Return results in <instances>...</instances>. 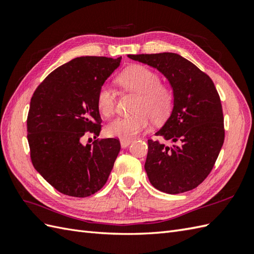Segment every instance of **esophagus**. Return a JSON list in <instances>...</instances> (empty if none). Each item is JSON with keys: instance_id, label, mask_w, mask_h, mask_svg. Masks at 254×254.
I'll use <instances>...</instances> for the list:
<instances>
[{"instance_id": "1", "label": "esophagus", "mask_w": 254, "mask_h": 254, "mask_svg": "<svg viewBox=\"0 0 254 254\" xmlns=\"http://www.w3.org/2000/svg\"><path fill=\"white\" fill-rule=\"evenodd\" d=\"M120 143H121V147L122 148H126V147H127L128 145L132 143V141H131V139H121Z\"/></svg>"}]
</instances>
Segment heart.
<instances>
[{"label": "heart", "mask_w": 254, "mask_h": 254, "mask_svg": "<svg viewBox=\"0 0 254 254\" xmlns=\"http://www.w3.org/2000/svg\"><path fill=\"white\" fill-rule=\"evenodd\" d=\"M122 87L138 95L132 116L117 118L108 124L107 134L111 137L132 139L149 126V117L161 121L169 115L174 94L165 84L160 83L159 75L144 65H133L118 76ZM97 106L102 116L110 117L115 112L116 93L110 86L102 85L97 94Z\"/></svg>", "instance_id": "1"}]
</instances>
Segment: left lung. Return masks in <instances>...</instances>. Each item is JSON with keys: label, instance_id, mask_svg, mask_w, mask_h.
<instances>
[{"label": "left lung", "instance_id": "left-lung-1", "mask_svg": "<svg viewBox=\"0 0 254 254\" xmlns=\"http://www.w3.org/2000/svg\"><path fill=\"white\" fill-rule=\"evenodd\" d=\"M127 57L157 68L174 91L171 115L156 133L170 144L148 139L149 182L168 194L193 190L212 171L225 139L222 102L213 80L177 53Z\"/></svg>", "mask_w": 254, "mask_h": 254}]
</instances>
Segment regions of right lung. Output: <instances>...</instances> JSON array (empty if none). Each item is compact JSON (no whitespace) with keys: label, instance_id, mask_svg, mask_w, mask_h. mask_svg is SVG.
I'll use <instances>...</instances> for the list:
<instances>
[{"label":"right lung","instance_id":"right-lung-1","mask_svg":"<svg viewBox=\"0 0 254 254\" xmlns=\"http://www.w3.org/2000/svg\"><path fill=\"white\" fill-rule=\"evenodd\" d=\"M121 57H80L59 66L31 97L27 138L35 169L65 195L86 197L105 186L121 145L117 138L82 144L101 130L97 94Z\"/></svg>","mask_w":254,"mask_h":254}]
</instances>
